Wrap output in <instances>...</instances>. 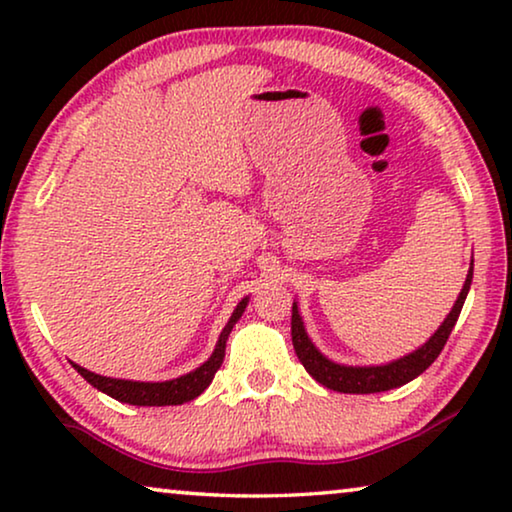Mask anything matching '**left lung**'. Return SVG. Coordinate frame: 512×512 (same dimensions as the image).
I'll use <instances>...</instances> for the list:
<instances>
[{
  "mask_svg": "<svg viewBox=\"0 0 512 512\" xmlns=\"http://www.w3.org/2000/svg\"><path fill=\"white\" fill-rule=\"evenodd\" d=\"M473 282V258L471 268H468L466 282L461 286V293L454 300L450 314H447L443 324L438 326V331L424 342L422 347H417L415 352L401 356V359L382 363V366H345V363H335L324 356L317 349V345L310 340V335L305 331V321L300 317L298 303L293 300L291 310V340L293 349H296L300 363H303L307 373L324 387L340 391V394H380V391H389L396 387H403L424 373L433 361L438 359V354L443 352L447 338H450L454 324H457L461 307L468 296Z\"/></svg>",
  "mask_w": 512,
  "mask_h": 512,
  "instance_id": "1",
  "label": "left lung"
}]
</instances>
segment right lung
<instances>
[{"label":"right lung","mask_w":512,"mask_h":512,"mask_svg":"<svg viewBox=\"0 0 512 512\" xmlns=\"http://www.w3.org/2000/svg\"><path fill=\"white\" fill-rule=\"evenodd\" d=\"M249 305V296H244L237 307L230 314L228 324L223 326V331L219 335V342H216L214 352L209 359L198 366L191 373L181 375V377H174V380H165V382H137V380H118V377H104V375H97V373H90V370L76 366V373H79L83 380L88 384H93L97 391H102V394H107L111 398H116V401L121 403H130V405H181V403H188L193 401V398H198L202 391H205L209 384H212L216 370L221 368L223 363V356H226V340L230 331H233V326L240 321V317L247 310Z\"/></svg>","instance_id":"right-lung-1"}]
</instances>
